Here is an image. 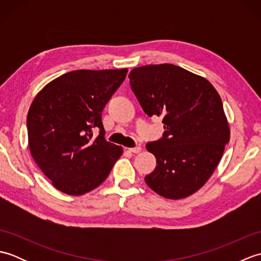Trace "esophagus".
I'll return each mask as SVG.
<instances>
[{
  "label": "esophagus",
  "mask_w": 261,
  "mask_h": 261,
  "mask_svg": "<svg viewBox=\"0 0 261 261\" xmlns=\"http://www.w3.org/2000/svg\"><path fill=\"white\" fill-rule=\"evenodd\" d=\"M129 151L134 152V153H139L141 151V147L140 146H137L135 148H129Z\"/></svg>",
  "instance_id": "1"
}]
</instances>
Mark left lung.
Instances as JSON below:
<instances>
[{"label":"left lung","mask_w":261,"mask_h":261,"mask_svg":"<svg viewBox=\"0 0 261 261\" xmlns=\"http://www.w3.org/2000/svg\"><path fill=\"white\" fill-rule=\"evenodd\" d=\"M129 79L145 113L163 116V138L146 146L158 164L147 185L166 198L192 195L214 173L230 140L222 99L206 79L171 64L137 67Z\"/></svg>","instance_id":"8db88e82"}]
</instances>
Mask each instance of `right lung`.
Wrapping results in <instances>:
<instances>
[{"label":"right lung","mask_w":261,"mask_h":261,"mask_svg":"<svg viewBox=\"0 0 261 261\" xmlns=\"http://www.w3.org/2000/svg\"><path fill=\"white\" fill-rule=\"evenodd\" d=\"M127 69L66 73L42 88L27 116L30 152L53 185L84 195L107 179L123 149L105 140L102 111ZM100 135L92 137V130Z\"/></svg>","instance_id":"right-lung-1"}]
</instances>
